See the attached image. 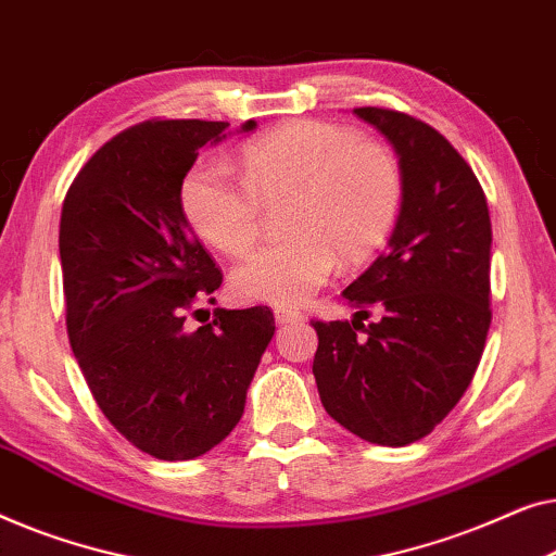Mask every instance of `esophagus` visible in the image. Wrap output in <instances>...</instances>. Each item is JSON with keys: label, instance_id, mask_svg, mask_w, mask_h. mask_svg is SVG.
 <instances>
[{"label": "esophagus", "instance_id": "34e87169", "mask_svg": "<svg viewBox=\"0 0 556 556\" xmlns=\"http://www.w3.org/2000/svg\"><path fill=\"white\" fill-rule=\"evenodd\" d=\"M275 319L277 325H289V323H302L304 315L300 309H292V307H275Z\"/></svg>", "mask_w": 556, "mask_h": 556}]
</instances>
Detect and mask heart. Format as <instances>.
<instances>
[{
  "label": "heart",
  "instance_id": "1",
  "mask_svg": "<svg viewBox=\"0 0 556 556\" xmlns=\"http://www.w3.org/2000/svg\"><path fill=\"white\" fill-rule=\"evenodd\" d=\"M241 178L244 186L201 159L184 174L178 201L193 231L231 256L254 244L262 208L287 201L281 226L292 237L256 249L231 275L241 300L277 307L315 294L338 256L348 267L370 260L393 231L403 199L401 166L386 146L319 121L287 123L249 143Z\"/></svg>",
  "mask_w": 556,
  "mask_h": 556
}]
</instances>
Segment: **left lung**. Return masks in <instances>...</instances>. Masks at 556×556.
<instances>
[{
  "label": "left lung",
  "instance_id": "8db88e82",
  "mask_svg": "<svg viewBox=\"0 0 556 556\" xmlns=\"http://www.w3.org/2000/svg\"><path fill=\"white\" fill-rule=\"evenodd\" d=\"M388 138L403 199L388 252L342 296L353 323H312L319 401L350 433L408 445L453 410L473 380L491 325V218L479 178L431 125L355 108ZM375 324L362 325L369 309Z\"/></svg>",
  "mask_w": 556,
  "mask_h": 556
}]
</instances>
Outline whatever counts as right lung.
Wrapping results in <instances>:
<instances>
[{
  "instance_id": "right-lung-1",
  "label": "right lung",
  "mask_w": 556,
  "mask_h": 556,
  "mask_svg": "<svg viewBox=\"0 0 556 556\" xmlns=\"http://www.w3.org/2000/svg\"><path fill=\"white\" fill-rule=\"evenodd\" d=\"M226 128L132 125L85 163L62 203L70 345L105 418L161 460L197 458L233 431L275 334L269 307L216 309L211 325L186 327L222 271L186 222L178 186ZM254 128L247 121L239 132Z\"/></svg>"
}]
</instances>
